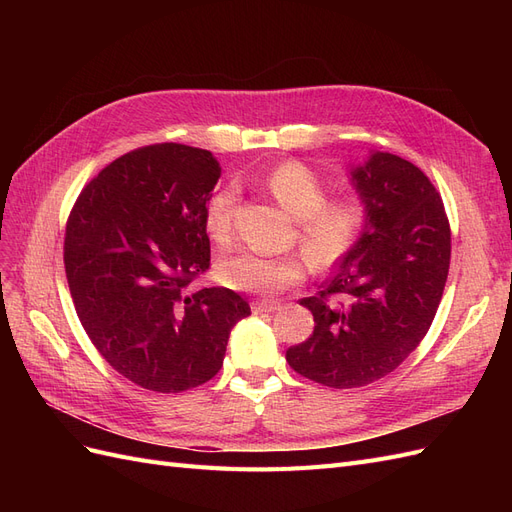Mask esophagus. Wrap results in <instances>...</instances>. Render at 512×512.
<instances>
[{"instance_id":"obj_1","label":"esophagus","mask_w":512,"mask_h":512,"mask_svg":"<svg viewBox=\"0 0 512 512\" xmlns=\"http://www.w3.org/2000/svg\"><path fill=\"white\" fill-rule=\"evenodd\" d=\"M280 307H282V303L271 301V299H262V301L252 303V312L254 314H271V312H277Z\"/></svg>"}]
</instances>
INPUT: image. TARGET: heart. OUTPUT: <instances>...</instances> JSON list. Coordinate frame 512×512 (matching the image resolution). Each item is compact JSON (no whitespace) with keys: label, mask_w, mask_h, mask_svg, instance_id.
<instances>
[{"label":"heart","mask_w":512,"mask_h":512,"mask_svg":"<svg viewBox=\"0 0 512 512\" xmlns=\"http://www.w3.org/2000/svg\"><path fill=\"white\" fill-rule=\"evenodd\" d=\"M265 183L277 203L297 220L299 243L320 269L344 260L363 237L369 207L361 194L346 192L327 198V183L301 162L275 166ZM235 205L237 188L230 183L207 198L203 222L207 235L218 245H226L232 237ZM309 258L301 252L271 256L243 250L226 256L218 275L220 282L232 290L275 294L305 280Z\"/></svg>","instance_id":"heart-1"}]
</instances>
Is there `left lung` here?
I'll list each match as a JSON object with an SVG mask.
<instances>
[{
    "mask_svg": "<svg viewBox=\"0 0 512 512\" xmlns=\"http://www.w3.org/2000/svg\"><path fill=\"white\" fill-rule=\"evenodd\" d=\"M369 220L316 297L301 299L314 333L286 350L303 378L359 389L391 374L427 335L451 265L444 203L421 168L374 153L352 173Z\"/></svg>",
    "mask_w": 512,
    "mask_h": 512,
    "instance_id": "left-lung-1",
    "label": "left lung"
}]
</instances>
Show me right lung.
I'll return each instance as SVG.
<instances>
[{
	"label": "right lung",
	"mask_w": 512,
	"mask_h": 512,
	"mask_svg": "<svg viewBox=\"0 0 512 512\" xmlns=\"http://www.w3.org/2000/svg\"><path fill=\"white\" fill-rule=\"evenodd\" d=\"M211 151L138 147L91 179L66 222L64 265L91 344L123 378L181 393L218 374L250 305L230 288L190 290L211 265L203 209L220 179Z\"/></svg>",
	"instance_id": "obj_1"
}]
</instances>
